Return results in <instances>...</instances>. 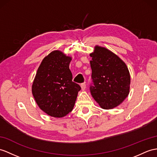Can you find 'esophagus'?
I'll use <instances>...</instances> for the list:
<instances>
[{
    "label": "esophagus",
    "instance_id": "esophagus-1",
    "mask_svg": "<svg viewBox=\"0 0 157 157\" xmlns=\"http://www.w3.org/2000/svg\"><path fill=\"white\" fill-rule=\"evenodd\" d=\"M81 88H82V90H85V89H86V84H85V82L82 83L81 85Z\"/></svg>",
    "mask_w": 157,
    "mask_h": 157
}]
</instances>
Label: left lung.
Listing matches in <instances>:
<instances>
[{"mask_svg": "<svg viewBox=\"0 0 157 157\" xmlns=\"http://www.w3.org/2000/svg\"><path fill=\"white\" fill-rule=\"evenodd\" d=\"M90 55L92 96L102 109L116 107L129 93L131 77L128 68L119 57L104 47L97 46Z\"/></svg>", "mask_w": 157, "mask_h": 157, "instance_id": "8db88e82", "label": "left lung"}]
</instances>
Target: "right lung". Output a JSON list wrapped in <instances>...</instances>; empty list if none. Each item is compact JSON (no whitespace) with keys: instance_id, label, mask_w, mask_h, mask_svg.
Masks as SVG:
<instances>
[{"instance_id":"add662e5","label":"right lung","mask_w":157,"mask_h":157,"mask_svg":"<svg viewBox=\"0 0 157 157\" xmlns=\"http://www.w3.org/2000/svg\"><path fill=\"white\" fill-rule=\"evenodd\" d=\"M71 60L62 52L52 51L42 61L34 80L32 92L37 105L53 117H63L71 112L81 89L72 81Z\"/></svg>"}]
</instances>
